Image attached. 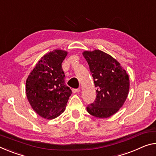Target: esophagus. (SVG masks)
<instances>
[{
	"label": "esophagus",
	"instance_id": "1",
	"mask_svg": "<svg viewBox=\"0 0 156 156\" xmlns=\"http://www.w3.org/2000/svg\"><path fill=\"white\" fill-rule=\"evenodd\" d=\"M80 88L79 87V88H78V89H73V93H77V92H79V91H80Z\"/></svg>",
	"mask_w": 156,
	"mask_h": 156
}]
</instances>
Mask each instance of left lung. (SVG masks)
Returning a JSON list of instances; mask_svg holds the SVG:
<instances>
[{"label":"left lung","mask_w":156,"mask_h":156,"mask_svg":"<svg viewBox=\"0 0 156 156\" xmlns=\"http://www.w3.org/2000/svg\"><path fill=\"white\" fill-rule=\"evenodd\" d=\"M96 88V98L87 106V112L97 118H108L122 107L129 91V78L120 64L104 52L84 51Z\"/></svg>","instance_id":"obj_1"}]
</instances>
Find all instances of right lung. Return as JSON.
<instances>
[{
	"instance_id": "add662e5",
	"label": "right lung",
	"mask_w": 156,
	"mask_h": 156,
	"mask_svg": "<svg viewBox=\"0 0 156 156\" xmlns=\"http://www.w3.org/2000/svg\"><path fill=\"white\" fill-rule=\"evenodd\" d=\"M67 52L55 50L38 62L26 80V96L33 109L45 119H54L65 110L72 91L66 85L62 63Z\"/></svg>"
}]
</instances>
